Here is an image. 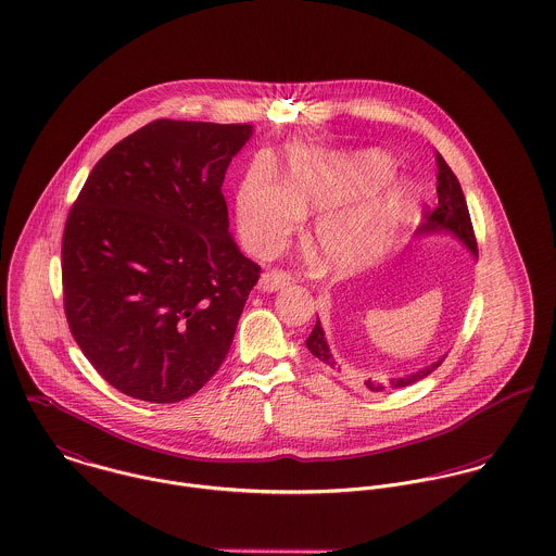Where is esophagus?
<instances>
[{
    "label": "esophagus",
    "instance_id": "obj_1",
    "mask_svg": "<svg viewBox=\"0 0 556 556\" xmlns=\"http://www.w3.org/2000/svg\"><path fill=\"white\" fill-rule=\"evenodd\" d=\"M292 277L286 273V270H266L262 277H260V283H257V290L262 292H277L286 286H290Z\"/></svg>",
    "mask_w": 556,
    "mask_h": 556
}]
</instances>
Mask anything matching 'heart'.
<instances>
[{
    "instance_id": "1",
    "label": "heart",
    "mask_w": 556,
    "mask_h": 556,
    "mask_svg": "<svg viewBox=\"0 0 556 556\" xmlns=\"http://www.w3.org/2000/svg\"><path fill=\"white\" fill-rule=\"evenodd\" d=\"M393 163L369 150L350 156L299 152L286 187L249 176L236 198V223L249 249L270 255L314 211V238L337 270H358L391 249L410 215L413 193L389 182Z\"/></svg>"
}]
</instances>
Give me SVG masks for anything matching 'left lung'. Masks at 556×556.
I'll return each mask as SVG.
<instances>
[{"mask_svg": "<svg viewBox=\"0 0 556 556\" xmlns=\"http://www.w3.org/2000/svg\"><path fill=\"white\" fill-rule=\"evenodd\" d=\"M437 165H439V174H437V193H439V206L432 211V213H426V222L417 229L419 236H428V233H453L475 257H477V240H475V231H472V223H470V215H468V206H466V200H464V193H462V187L455 178V174L451 172V167L444 163L443 156L437 154ZM307 348L309 352L320 361L325 363L327 367L337 369V361H334L333 352H331V345L327 341V334L325 329L320 325V320H316V327L312 334L307 337ZM443 358L434 361L432 365L415 371V374H408V376H400V378H389V382H378V380H365V387L374 393H380V391H389V389H404V387H410L419 380H424L426 376H430L441 363Z\"/></svg>", "mask_w": 556, "mask_h": 556, "instance_id": "1", "label": "left lung"}]
</instances>
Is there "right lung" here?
<instances>
[{"instance_id":"1","label":"right lung","mask_w":556,"mask_h":556,"mask_svg":"<svg viewBox=\"0 0 556 556\" xmlns=\"http://www.w3.org/2000/svg\"><path fill=\"white\" fill-rule=\"evenodd\" d=\"M251 124L154 119L94 165L62 238L64 312L94 369L174 404L222 367L260 266L229 233L222 187Z\"/></svg>"}]
</instances>
